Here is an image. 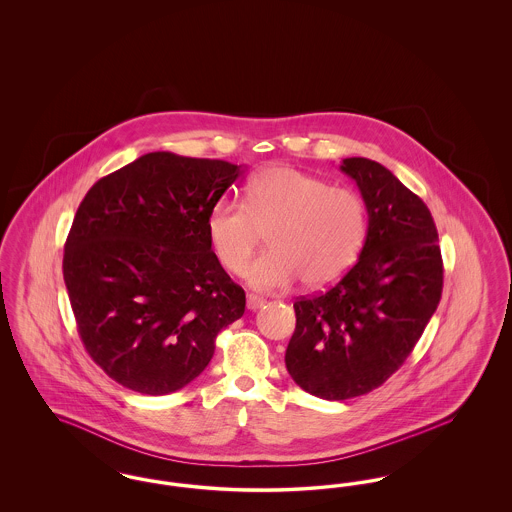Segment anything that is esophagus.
Returning <instances> with one entry per match:
<instances>
[{"mask_svg": "<svg viewBox=\"0 0 512 512\" xmlns=\"http://www.w3.org/2000/svg\"><path fill=\"white\" fill-rule=\"evenodd\" d=\"M265 305V299L261 297V295H255V293H249L247 295V309L249 311H257V309H261Z\"/></svg>", "mask_w": 512, "mask_h": 512, "instance_id": "esophagus-1", "label": "esophagus"}]
</instances>
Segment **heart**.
<instances>
[{
	"mask_svg": "<svg viewBox=\"0 0 512 512\" xmlns=\"http://www.w3.org/2000/svg\"><path fill=\"white\" fill-rule=\"evenodd\" d=\"M366 222L357 192L332 188L290 165H272L247 182L245 205L220 199L211 207L207 234L222 267L240 274L268 231L269 251L245 270L247 284L278 292L301 278L315 290L336 282L357 261Z\"/></svg>",
	"mask_w": 512,
	"mask_h": 512,
	"instance_id": "1",
	"label": "heart"
}]
</instances>
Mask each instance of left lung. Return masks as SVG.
<instances>
[{"instance_id":"left-lung-1","label":"left lung","mask_w":512,"mask_h":512,"mask_svg":"<svg viewBox=\"0 0 512 512\" xmlns=\"http://www.w3.org/2000/svg\"><path fill=\"white\" fill-rule=\"evenodd\" d=\"M365 201L359 261L340 282L293 303L286 368L301 390L345 401L382 386L405 363L438 309L443 263L426 203L384 165L343 159Z\"/></svg>"}]
</instances>
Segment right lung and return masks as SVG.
<instances>
[{
  "instance_id": "right-lung-1",
  "label": "right lung",
  "mask_w": 512,
  "mask_h": 512,
  "mask_svg": "<svg viewBox=\"0 0 512 512\" xmlns=\"http://www.w3.org/2000/svg\"><path fill=\"white\" fill-rule=\"evenodd\" d=\"M244 167L153 151L98 180L63 257L78 334L109 378L144 395L195 380L245 293L220 267L207 217Z\"/></svg>"
}]
</instances>
